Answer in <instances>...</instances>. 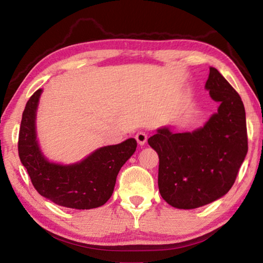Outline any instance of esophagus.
<instances>
[{
  "instance_id": "esophagus-1",
  "label": "esophagus",
  "mask_w": 263,
  "mask_h": 263,
  "mask_svg": "<svg viewBox=\"0 0 263 263\" xmlns=\"http://www.w3.org/2000/svg\"><path fill=\"white\" fill-rule=\"evenodd\" d=\"M136 139H137L138 144H139V145H141V146L145 145V142L147 141V133L144 132V131L138 132L136 135Z\"/></svg>"
}]
</instances>
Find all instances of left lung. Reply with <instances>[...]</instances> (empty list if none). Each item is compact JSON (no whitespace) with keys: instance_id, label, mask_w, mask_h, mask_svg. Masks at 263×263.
I'll return each instance as SVG.
<instances>
[{"instance_id":"1","label":"left lung","mask_w":263,"mask_h":263,"mask_svg":"<svg viewBox=\"0 0 263 263\" xmlns=\"http://www.w3.org/2000/svg\"><path fill=\"white\" fill-rule=\"evenodd\" d=\"M205 88L220 105L203 127L159 128L148 144L159 155V191L169 205L196 209L232 188L248 151L245 106L233 87L210 67Z\"/></svg>"}]
</instances>
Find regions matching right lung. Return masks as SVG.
Wrapping results in <instances>:
<instances>
[{"label": "right lung", "mask_w": 263, "mask_h": 263, "mask_svg": "<svg viewBox=\"0 0 263 263\" xmlns=\"http://www.w3.org/2000/svg\"><path fill=\"white\" fill-rule=\"evenodd\" d=\"M42 89L30 97L22 116L18 136L21 162L35 190L58 205L89 210L102 206L114 193L116 179L123 164L136 152L133 138L117 145L104 146L73 164L50 162L44 157L35 133L37 112Z\"/></svg>", "instance_id": "right-lung-1"}]
</instances>
